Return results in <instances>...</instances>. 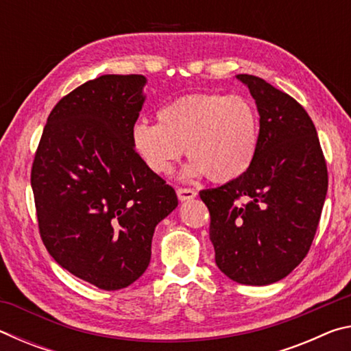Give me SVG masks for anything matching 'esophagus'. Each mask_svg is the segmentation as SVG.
Segmentation results:
<instances>
[{"label":"esophagus","mask_w":351,"mask_h":351,"mask_svg":"<svg viewBox=\"0 0 351 351\" xmlns=\"http://www.w3.org/2000/svg\"><path fill=\"white\" fill-rule=\"evenodd\" d=\"M176 195H178V198H180V201H189V199H193V198H197V192H195V190H192V189H178L176 190Z\"/></svg>","instance_id":"esophagus-1"}]
</instances>
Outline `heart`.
<instances>
[{"label":"heart","instance_id":"heart-1","mask_svg":"<svg viewBox=\"0 0 351 351\" xmlns=\"http://www.w3.org/2000/svg\"><path fill=\"white\" fill-rule=\"evenodd\" d=\"M258 116L246 97L197 93L178 97L156 111V125L132 127V148L153 175H169L182 156L190 162L184 180L206 176L228 182L254 162L258 147Z\"/></svg>","mask_w":351,"mask_h":351}]
</instances>
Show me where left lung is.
I'll return each mask as SVG.
<instances>
[{
  "instance_id": "8db88e82",
  "label": "left lung",
  "mask_w": 351,
  "mask_h": 351,
  "mask_svg": "<svg viewBox=\"0 0 351 351\" xmlns=\"http://www.w3.org/2000/svg\"><path fill=\"white\" fill-rule=\"evenodd\" d=\"M260 116L254 162L241 176L201 190L210 212L215 263L230 280L265 287L310 251L328 189L326 164L308 112L255 75H237Z\"/></svg>"
}]
</instances>
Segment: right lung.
Wrapping results in <instances>:
<instances>
[{
    "instance_id": "obj_1",
    "label": "right lung",
    "mask_w": 351,
    "mask_h": 351,
    "mask_svg": "<svg viewBox=\"0 0 351 351\" xmlns=\"http://www.w3.org/2000/svg\"><path fill=\"white\" fill-rule=\"evenodd\" d=\"M144 75L106 74L64 96L47 117L31 173L41 239L71 274L105 291L144 274L175 190L132 148Z\"/></svg>"
}]
</instances>
